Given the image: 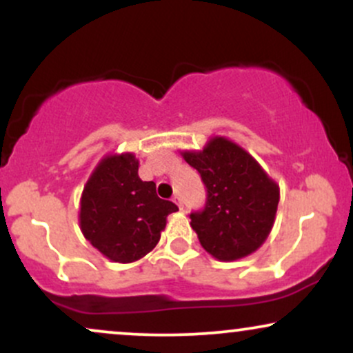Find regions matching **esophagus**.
Wrapping results in <instances>:
<instances>
[{
  "label": "esophagus",
  "mask_w": 353,
  "mask_h": 353,
  "mask_svg": "<svg viewBox=\"0 0 353 353\" xmlns=\"http://www.w3.org/2000/svg\"><path fill=\"white\" fill-rule=\"evenodd\" d=\"M172 202H174V204L177 205V208H179V209L182 210V201H181V196H177V194H176V196L172 197Z\"/></svg>",
  "instance_id": "obj_1"
}]
</instances>
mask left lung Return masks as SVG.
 Wrapping results in <instances>:
<instances>
[{"label":"left lung","mask_w":353,"mask_h":353,"mask_svg":"<svg viewBox=\"0 0 353 353\" xmlns=\"http://www.w3.org/2000/svg\"><path fill=\"white\" fill-rule=\"evenodd\" d=\"M181 154L208 190L204 209L190 212L201 245L219 261L257 250L272 230L279 185L245 149L225 137H212L202 151Z\"/></svg>","instance_id":"8db88e82"}]
</instances>
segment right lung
I'll return each instance as SVG.
<instances>
[{
	"instance_id": "1",
	"label": "right lung",
	"mask_w": 353,
	"mask_h": 353,
	"mask_svg": "<svg viewBox=\"0 0 353 353\" xmlns=\"http://www.w3.org/2000/svg\"><path fill=\"white\" fill-rule=\"evenodd\" d=\"M132 152L101 159L81 196L83 236L109 261L129 264L156 247L177 205L159 199L152 181H141Z\"/></svg>"
}]
</instances>
